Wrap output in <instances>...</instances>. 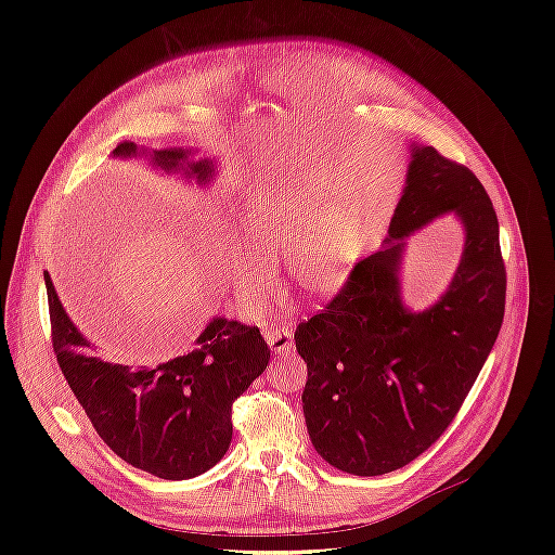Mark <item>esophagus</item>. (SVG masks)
<instances>
[{"mask_svg": "<svg viewBox=\"0 0 555 555\" xmlns=\"http://www.w3.org/2000/svg\"><path fill=\"white\" fill-rule=\"evenodd\" d=\"M266 343L271 345V349H275L278 354H289V351L294 349V335H292V328L287 324H273L266 328Z\"/></svg>", "mask_w": 555, "mask_h": 555, "instance_id": "esophagus-1", "label": "esophagus"}]
</instances>
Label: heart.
<instances>
[{
  "label": "heart",
  "instance_id": "1",
  "mask_svg": "<svg viewBox=\"0 0 555 555\" xmlns=\"http://www.w3.org/2000/svg\"><path fill=\"white\" fill-rule=\"evenodd\" d=\"M245 241L227 249V275L247 304H259L275 284L268 259L282 251V263L298 289L326 296L340 289L359 251V227L345 206L296 184L249 198Z\"/></svg>",
  "mask_w": 555,
  "mask_h": 555
}]
</instances>
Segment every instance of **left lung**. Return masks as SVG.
<instances>
[{
	"mask_svg": "<svg viewBox=\"0 0 555 555\" xmlns=\"http://www.w3.org/2000/svg\"><path fill=\"white\" fill-rule=\"evenodd\" d=\"M453 211L462 263L438 305L401 304L402 237ZM507 273L498 217L477 176L430 145H410L389 236L294 340L308 363L304 414L319 456L359 477L412 463L438 442L489 359L505 317Z\"/></svg>",
	"mask_w": 555,
	"mask_h": 555,
	"instance_id": "1",
	"label": "left lung"
}]
</instances>
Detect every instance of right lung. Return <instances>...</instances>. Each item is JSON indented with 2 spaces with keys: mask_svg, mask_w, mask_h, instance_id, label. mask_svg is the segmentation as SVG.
<instances>
[{
  "mask_svg": "<svg viewBox=\"0 0 555 555\" xmlns=\"http://www.w3.org/2000/svg\"><path fill=\"white\" fill-rule=\"evenodd\" d=\"M147 155L166 173H182L208 184L210 159H192V150L147 153L120 143L113 157ZM53 328V349L74 396L94 430L117 456L159 479H192L222 461L231 444V405L271 359L257 326L215 317L188 354L157 365L129 367L96 357L62 308L53 280L43 273Z\"/></svg>",
  "mask_w": 555,
  "mask_h": 555,
  "instance_id": "right-lung-1",
  "label": "right lung"
}]
</instances>
